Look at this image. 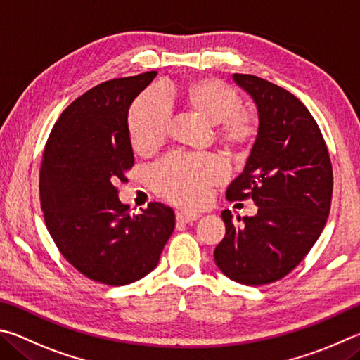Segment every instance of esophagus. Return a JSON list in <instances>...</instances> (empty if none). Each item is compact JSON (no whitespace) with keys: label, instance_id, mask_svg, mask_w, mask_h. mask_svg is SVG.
I'll return each instance as SVG.
<instances>
[{"label":"esophagus","instance_id":"34e87169","mask_svg":"<svg viewBox=\"0 0 360 360\" xmlns=\"http://www.w3.org/2000/svg\"><path fill=\"white\" fill-rule=\"evenodd\" d=\"M199 219L198 213H186V212H180L176 213V223H181V224H188V223H193Z\"/></svg>","mask_w":360,"mask_h":360}]
</instances>
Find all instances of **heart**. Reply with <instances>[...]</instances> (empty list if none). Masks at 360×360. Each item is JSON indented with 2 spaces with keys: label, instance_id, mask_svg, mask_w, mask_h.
Wrapping results in <instances>:
<instances>
[{
  "label": "heart",
  "instance_id": "1",
  "mask_svg": "<svg viewBox=\"0 0 360 360\" xmlns=\"http://www.w3.org/2000/svg\"><path fill=\"white\" fill-rule=\"evenodd\" d=\"M169 96L179 109L213 126V137L223 148H248L259 129L255 112L242 109L234 88L217 79H194L172 86ZM169 115L162 101L145 93L132 103L128 113L129 141L139 153H151L166 139ZM224 167L212 156L172 155L151 170L153 190L181 207H199L212 186L224 180Z\"/></svg>",
  "mask_w": 360,
  "mask_h": 360
}]
</instances>
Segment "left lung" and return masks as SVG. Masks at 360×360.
<instances>
[{
  "label": "left lung",
  "mask_w": 360,
  "mask_h": 360,
  "mask_svg": "<svg viewBox=\"0 0 360 360\" xmlns=\"http://www.w3.org/2000/svg\"><path fill=\"white\" fill-rule=\"evenodd\" d=\"M232 80L256 104L259 129L226 198H251L257 213L236 226L223 210L226 236L213 255L231 280L262 286L297 267L319 238L330 212L332 164L316 122L294 94L256 75Z\"/></svg>",
  "instance_id": "1"
}]
</instances>
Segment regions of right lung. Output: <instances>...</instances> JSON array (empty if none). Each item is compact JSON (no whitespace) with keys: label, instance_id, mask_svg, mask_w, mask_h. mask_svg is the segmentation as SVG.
<instances>
[{"label":"right lung","instance_id":"obj_1","mask_svg":"<svg viewBox=\"0 0 360 360\" xmlns=\"http://www.w3.org/2000/svg\"><path fill=\"white\" fill-rule=\"evenodd\" d=\"M155 77L143 72L88 90L61 113L44 150L39 193L50 236L68 262L104 285L150 274L175 228L174 210L160 202L129 215L115 188L134 164L129 107Z\"/></svg>","mask_w":360,"mask_h":360}]
</instances>
